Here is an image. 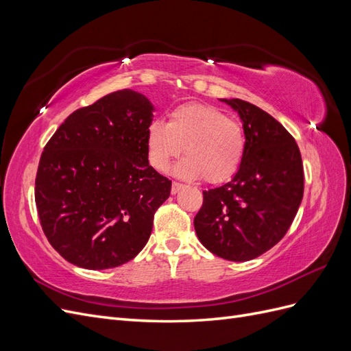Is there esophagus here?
Listing matches in <instances>:
<instances>
[{
  "mask_svg": "<svg viewBox=\"0 0 351 351\" xmlns=\"http://www.w3.org/2000/svg\"><path fill=\"white\" fill-rule=\"evenodd\" d=\"M182 189H183V184H180V183H176V182H174L173 186H171V193H173V195H177Z\"/></svg>",
  "mask_w": 351,
  "mask_h": 351,
  "instance_id": "obj_1",
  "label": "esophagus"
}]
</instances>
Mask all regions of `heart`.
I'll return each mask as SVG.
<instances>
[{
    "mask_svg": "<svg viewBox=\"0 0 351 351\" xmlns=\"http://www.w3.org/2000/svg\"><path fill=\"white\" fill-rule=\"evenodd\" d=\"M147 158L154 168L168 171L183 152L174 173L184 180L205 177L210 184L234 176L246 152V134L240 121L205 104H186L176 108L167 124L152 121L146 130Z\"/></svg>",
    "mask_w": 351,
    "mask_h": 351,
    "instance_id": "heart-1",
    "label": "heart"
}]
</instances>
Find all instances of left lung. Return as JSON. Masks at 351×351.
I'll return each mask as SVG.
<instances>
[{
  "mask_svg": "<svg viewBox=\"0 0 351 351\" xmlns=\"http://www.w3.org/2000/svg\"><path fill=\"white\" fill-rule=\"evenodd\" d=\"M219 101L239 114L246 152L228 183L204 192L195 230L209 252L244 262L289 231L303 199V162L293 136L272 115L241 99Z\"/></svg>",
  "mask_w": 351,
  "mask_h": 351,
  "instance_id": "obj_1",
  "label": "left lung"
}]
</instances>
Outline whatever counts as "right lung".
Returning <instances> with one entry per match:
<instances>
[{
  "label": "right lung",
  "mask_w": 351,
  "mask_h": 351,
  "mask_svg": "<svg viewBox=\"0 0 351 351\" xmlns=\"http://www.w3.org/2000/svg\"><path fill=\"white\" fill-rule=\"evenodd\" d=\"M154 105L123 89L70 114L42 152L35 200L51 246L84 269L132 261L171 182L147 161Z\"/></svg>",
  "instance_id": "add662e5"
}]
</instances>
